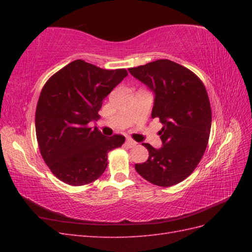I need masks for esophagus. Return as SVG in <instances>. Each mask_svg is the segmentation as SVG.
<instances>
[{"instance_id": "1", "label": "esophagus", "mask_w": 252, "mask_h": 252, "mask_svg": "<svg viewBox=\"0 0 252 252\" xmlns=\"http://www.w3.org/2000/svg\"><path fill=\"white\" fill-rule=\"evenodd\" d=\"M125 145L127 147H129V148H131V147H133V146H135L136 145V143L133 141V140H131V139H126V142H125Z\"/></svg>"}]
</instances>
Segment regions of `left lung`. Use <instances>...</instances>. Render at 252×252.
<instances>
[{"label": "left lung", "mask_w": 252, "mask_h": 252, "mask_svg": "<svg viewBox=\"0 0 252 252\" xmlns=\"http://www.w3.org/2000/svg\"><path fill=\"white\" fill-rule=\"evenodd\" d=\"M132 77L154 94L152 119L163 124L161 148L143 143L149 151L138 173L152 184L169 187L184 181L200 163L211 128V108L202 81L184 66L169 60L129 68Z\"/></svg>", "instance_id": "1"}]
</instances>
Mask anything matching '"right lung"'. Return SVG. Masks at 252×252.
Wrapping results in <instances>:
<instances>
[{"instance_id":"obj_1","label":"right lung","mask_w":252,"mask_h":252,"mask_svg":"<svg viewBox=\"0 0 252 252\" xmlns=\"http://www.w3.org/2000/svg\"><path fill=\"white\" fill-rule=\"evenodd\" d=\"M128 75L126 69H102L75 60L45 84L35 111L41 155L51 172L68 185L95 181L107 167V154L123 135L105 136L88 126L96 121L104 98Z\"/></svg>"}]
</instances>
